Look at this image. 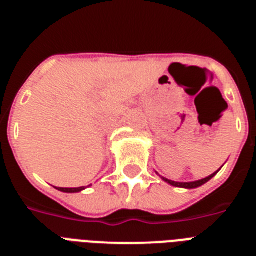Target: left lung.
I'll return each instance as SVG.
<instances>
[{
	"label": "left lung",
	"mask_w": 256,
	"mask_h": 256,
	"mask_svg": "<svg viewBox=\"0 0 256 256\" xmlns=\"http://www.w3.org/2000/svg\"><path fill=\"white\" fill-rule=\"evenodd\" d=\"M218 172V170H216ZM216 172L214 174H212V176H209V177L204 178V180H196V182H186V183H182V182H174V180H166V178H162V180H165V182H168L169 184H172V186H176V187H182V188H196V187H200L202 186L204 183H206L208 180H212L214 176L216 174Z\"/></svg>",
	"instance_id": "8db88e82"
}]
</instances>
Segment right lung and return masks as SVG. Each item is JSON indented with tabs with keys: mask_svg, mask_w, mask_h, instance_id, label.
<instances>
[{
	"mask_svg": "<svg viewBox=\"0 0 256 256\" xmlns=\"http://www.w3.org/2000/svg\"><path fill=\"white\" fill-rule=\"evenodd\" d=\"M58 191H62V192H69V194H74V192H79L84 190V187H78V188H61V187H58Z\"/></svg>",
	"mask_w": 256,
	"mask_h": 256,
	"instance_id": "obj_1",
	"label": "right lung"
}]
</instances>
